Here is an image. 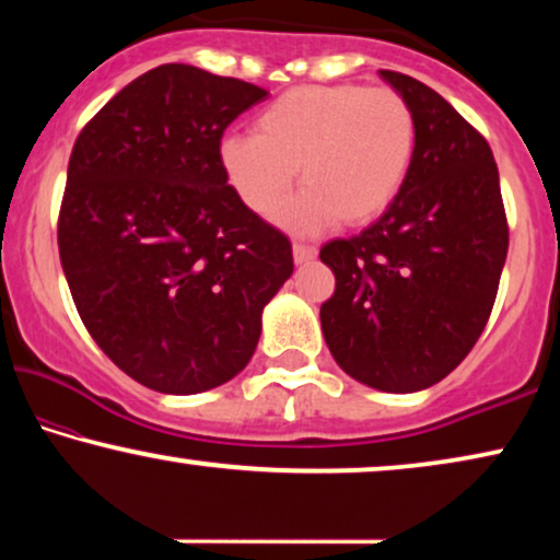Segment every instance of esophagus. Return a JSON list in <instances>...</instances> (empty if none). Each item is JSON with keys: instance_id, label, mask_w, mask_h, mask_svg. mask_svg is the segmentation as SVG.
<instances>
[{"instance_id": "1", "label": "esophagus", "mask_w": 560, "mask_h": 560, "mask_svg": "<svg viewBox=\"0 0 560 560\" xmlns=\"http://www.w3.org/2000/svg\"><path fill=\"white\" fill-rule=\"evenodd\" d=\"M293 257H295L298 265H308V262H313V259L318 257V249L316 247H308V244L295 242L293 244Z\"/></svg>"}]
</instances>
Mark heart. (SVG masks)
Returning a JSON list of instances; mask_svg holds the SVG:
<instances>
[{"mask_svg":"<svg viewBox=\"0 0 560 560\" xmlns=\"http://www.w3.org/2000/svg\"><path fill=\"white\" fill-rule=\"evenodd\" d=\"M257 135H226L219 163L244 206L270 217L298 171L305 194L282 211L295 232L328 219L370 224L395 201L416 158V114L393 89L295 86L265 106Z\"/></svg>","mask_w":560,"mask_h":560,"instance_id":"1","label":"heart"}]
</instances>
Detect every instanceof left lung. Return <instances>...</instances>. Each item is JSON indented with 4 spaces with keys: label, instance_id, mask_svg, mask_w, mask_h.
<instances>
[{
    "label": "left lung",
    "instance_id": "left-lung-1",
    "mask_svg": "<svg viewBox=\"0 0 560 560\" xmlns=\"http://www.w3.org/2000/svg\"><path fill=\"white\" fill-rule=\"evenodd\" d=\"M380 75L416 114V158L372 226L320 247L336 275L320 328L349 377L418 393L454 372L485 331L510 232L485 137L425 83Z\"/></svg>",
    "mask_w": 560,
    "mask_h": 560
}]
</instances>
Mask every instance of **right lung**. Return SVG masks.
<instances>
[{"label": "right lung", "mask_w": 560, "mask_h": 560, "mask_svg": "<svg viewBox=\"0 0 560 560\" xmlns=\"http://www.w3.org/2000/svg\"><path fill=\"white\" fill-rule=\"evenodd\" d=\"M255 83L165 63L127 83L68 160L58 249L83 326L140 385L196 395L255 354L293 247L247 209L219 163Z\"/></svg>", "instance_id": "obj_1"}]
</instances>
